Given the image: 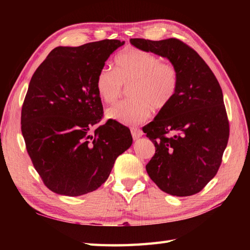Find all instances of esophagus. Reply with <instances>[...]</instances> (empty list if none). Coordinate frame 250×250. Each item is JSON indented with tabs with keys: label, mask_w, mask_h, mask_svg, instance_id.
<instances>
[{
	"label": "esophagus",
	"mask_w": 250,
	"mask_h": 250,
	"mask_svg": "<svg viewBox=\"0 0 250 250\" xmlns=\"http://www.w3.org/2000/svg\"><path fill=\"white\" fill-rule=\"evenodd\" d=\"M130 130H131L132 138H133L134 140L140 139V138L142 137V135H143V131L140 129V128H138V127H132Z\"/></svg>",
	"instance_id": "obj_1"
}]
</instances>
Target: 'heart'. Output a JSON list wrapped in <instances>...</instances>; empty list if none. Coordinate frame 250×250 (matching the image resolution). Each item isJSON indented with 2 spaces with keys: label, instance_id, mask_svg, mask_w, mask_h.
I'll return each mask as SVG.
<instances>
[{
  "label": "heart",
  "instance_id": "1",
  "mask_svg": "<svg viewBox=\"0 0 250 250\" xmlns=\"http://www.w3.org/2000/svg\"><path fill=\"white\" fill-rule=\"evenodd\" d=\"M179 83L176 66L161 62L152 53L131 49L116 58L115 71L103 67L98 73L96 90L107 104L115 103L129 85V100L106 110L107 118L125 125H137L150 118L153 108L164 109L175 96Z\"/></svg>",
  "mask_w": 250,
  "mask_h": 250
}]
</instances>
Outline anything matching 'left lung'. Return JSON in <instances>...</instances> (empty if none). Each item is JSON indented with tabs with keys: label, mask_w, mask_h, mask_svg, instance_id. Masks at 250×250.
I'll list each match as a JSON object with an SVG mask.
<instances>
[{
	"label": "left lung",
	"mask_w": 250,
	"mask_h": 250,
	"mask_svg": "<svg viewBox=\"0 0 250 250\" xmlns=\"http://www.w3.org/2000/svg\"><path fill=\"white\" fill-rule=\"evenodd\" d=\"M143 51L168 58L179 74L177 92L143 127L155 146L146 165L149 177L165 193L191 196L214 178L229 137L220 84L199 54L177 39H130Z\"/></svg>",
	"instance_id": "left-lung-1"
}]
</instances>
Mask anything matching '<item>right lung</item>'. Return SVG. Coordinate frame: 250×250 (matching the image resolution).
Returning a JSON list of instances; mask_svg holds the SVG:
<instances>
[{
    "label": "right lung",
    "instance_id": "obj_1",
    "mask_svg": "<svg viewBox=\"0 0 250 250\" xmlns=\"http://www.w3.org/2000/svg\"><path fill=\"white\" fill-rule=\"evenodd\" d=\"M125 42L103 40L57 47L37 67L21 107L27 152L44 186L56 194L80 196L108 178L117 157L131 146L129 128L101 121L98 73Z\"/></svg>",
    "mask_w": 250,
    "mask_h": 250
}]
</instances>
